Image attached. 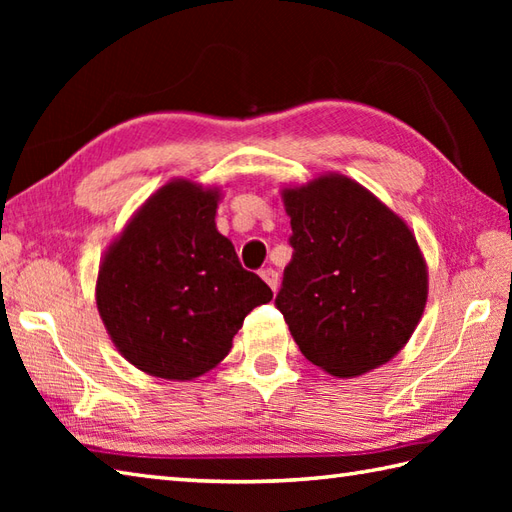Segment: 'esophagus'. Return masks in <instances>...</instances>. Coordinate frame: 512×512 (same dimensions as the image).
Here are the masks:
<instances>
[{
    "instance_id": "34e87169",
    "label": "esophagus",
    "mask_w": 512,
    "mask_h": 512,
    "mask_svg": "<svg viewBox=\"0 0 512 512\" xmlns=\"http://www.w3.org/2000/svg\"><path fill=\"white\" fill-rule=\"evenodd\" d=\"M262 279L266 281V284L270 286V290H277V286H279V275H277V270L275 268H262Z\"/></svg>"
}]
</instances>
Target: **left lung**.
<instances>
[{"mask_svg":"<svg viewBox=\"0 0 512 512\" xmlns=\"http://www.w3.org/2000/svg\"><path fill=\"white\" fill-rule=\"evenodd\" d=\"M284 202L292 259L275 306L301 354L339 378L387 363L427 303V266L409 226L345 176L286 189Z\"/></svg>","mask_w":512,"mask_h":512,"instance_id":"obj_1","label":"left lung"}]
</instances>
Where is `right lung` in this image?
I'll return each mask as SVG.
<instances>
[{
  "label": "right lung",
  "mask_w": 512,
  "mask_h": 512,
  "mask_svg": "<svg viewBox=\"0 0 512 512\" xmlns=\"http://www.w3.org/2000/svg\"><path fill=\"white\" fill-rule=\"evenodd\" d=\"M217 191L169 182L107 250L96 306L112 341L143 372L191 380L231 350L246 314L273 299L215 228Z\"/></svg>",
  "instance_id": "right-lung-1"
}]
</instances>
